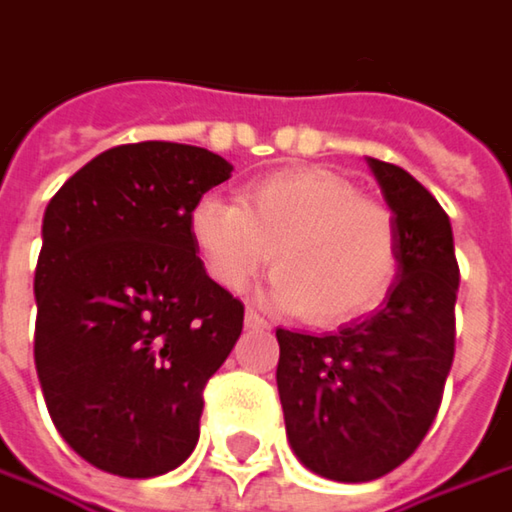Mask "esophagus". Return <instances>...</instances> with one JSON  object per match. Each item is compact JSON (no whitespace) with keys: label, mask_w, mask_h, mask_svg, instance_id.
Here are the masks:
<instances>
[{"label":"esophagus","mask_w":512,"mask_h":512,"mask_svg":"<svg viewBox=\"0 0 512 512\" xmlns=\"http://www.w3.org/2000/svg\"><path fill=\"white\" fill-rule=\"evenodd\" d=\"M269 321L260 316L257 310H246V327H252V330H260V327H266Z\"/></svg>","instance_id":"1"}]
</instances>
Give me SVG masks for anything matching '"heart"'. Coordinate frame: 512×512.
<instances>
[{
	"label": "heart",
	"mask_w": 512,
	"mask_h": 512,
	"mask_svg": "<svg viewBox=\"0 0 512 512\" xmlns=\"http://www.w3.org/2000/svg\"><path fill=\"white\" fill-rule=\"evenodd\" d=\"M191 240L208 278L228 292L246 289L272 260L269 301L318 327L374 310L400 272L394 214L321 167L263 176L243 188L240 205L202 196Z\"/></svg>",
	"instance_id": "1"
}]
</instances>
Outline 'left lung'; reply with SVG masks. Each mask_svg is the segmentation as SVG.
Listing matches in <instances>:
<instances>
[{"label": "left lung", "instance_id": "obj_1", "mask_svg": "<svg viewBox=\"0 0 512 512\" xmlns=\"http://www.w3.org/2000/svg\"><path fill=\"white\" fill-rule=\"evenodd\" d=\"M368 165L397 220L400 278L379 310L330 336L275 333L289 446L307 469L347 484L397 469L435 423L461 281L440 202L403 167Z\"/></svg>", "mask_w": 512, "mask_h": 512}]
</instances>
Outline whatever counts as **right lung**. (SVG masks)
Segmentation results:
<instances>
[{
	"label": "right lung",
	"mask_w": 512,
	"mask_h": 512,
	"mask_svg": "<svg viewBox=\"0 0 512 512\" xmlns=\"http://www.w3.org/2000/svg\"><path fill=\"white\" fill-rule=\"evenodd\" d=\"M228 176L205 147L138 141L48 202L34 365L57 432L104 472L153 478L194 452L202 391L243 330L191 240L194 205Z\"/></svg>",
	"instance_id": "obj_1"
}]
</instances>
